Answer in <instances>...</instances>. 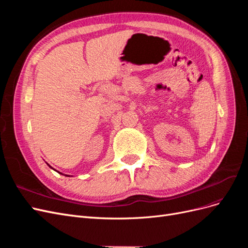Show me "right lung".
Instances as JSON below:
<instances>
[{
  "label": "right lung",
  "mask_w": 248,
  "mask_h": 248,
  "mask_svg": "<svg viewBox=\"0 0 248 248\" xmlns=\"http://www.w3.org/2000/svg\"><path fill=\"white\" fill-rule=\"evenodd\" d=\"M46 164H47V166H48V167H49L50 169H52V168H51V167L49 166V164H48V163H46ZM52 170H54V169H52ZM58 172H59V174H61V175H64V176H67V177H70L69 175H65V174H62V172H60V171H58Z\"/></svg>",
  "instance_id": "right-lung-1"
}]
</instances>
